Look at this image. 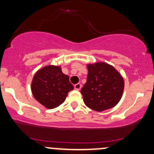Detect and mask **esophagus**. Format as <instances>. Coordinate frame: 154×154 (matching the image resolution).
Masks as SVG:
<instances>
[{"label":"esophagus","instance_id":"esophagus-1","mask_svg":"<svg viewBox=\"0 0 154 154\" xmlns=\"http://www.w3.org/2000/svg\"><path fill=\"white\" fill-rule=\"evenodd\" d=\"M81 87H82V84H79V83H78L74 85V88H75V90H80Z\"/></svg>","mask_w":154,"mask_h":154}]
</instances>
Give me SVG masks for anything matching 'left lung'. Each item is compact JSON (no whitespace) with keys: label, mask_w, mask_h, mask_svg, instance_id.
Here are the masks:
<instances>
[{"label":"left lung","mask_w":154,"mask_h":154,"mask_svg":"<svg viewBox=\"0 0 154 154\" xmlns=\"http://www.w3.org/2000/svg\"><path fill=\"white\" fill-rule=\"evenodd\" d=\"M87 82L81 90L87 107L96 112L113 108L123 94V77L115 67L103 62L87 64Z\"/></svg>","instance_id":"obj_1"}]
</instances>
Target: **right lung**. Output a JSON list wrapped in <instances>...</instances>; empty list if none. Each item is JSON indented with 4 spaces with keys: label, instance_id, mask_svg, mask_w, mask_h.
Wrapping results in <instances>:
<instances>
[{
    "label": "right lung",
    "instance_id": "obj_1",
    "mask_svg": "<svg viewBox=\"0 0 154 154\" xmlns=\"http://www.w3.org/2000/svg\"><path fill=\"white\" fill-rule=\"evenodd\" d=\"M31 90L39 103L52 109L64 103L68 92L73 90V86L68 75L62 72L61 66L49 64L36 72Z\"/></svg>",
    "mask_w": 154,
    "mask_h": 154
}]
</instances>
